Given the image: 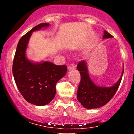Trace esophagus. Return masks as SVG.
I'll list each match as a JSON object with an SVG mask.
<instances>
[{
    "instance_id": "obj_1",
    "label": "esophagus",
    "mask_w": 134,
    "mask_h": 134,
    "mask_svg": "<svg viewBox=\"0 0 134 134\" xmlns=\"http://www.w3.org/2000/svg\"><path fill=\"white\" fill-rule=\"evenodd\" d=\"M75 68H76V66H75L74 64H70V65L68 66L69 70H72V69H74Z\"/></svg>"
}]
</instances>
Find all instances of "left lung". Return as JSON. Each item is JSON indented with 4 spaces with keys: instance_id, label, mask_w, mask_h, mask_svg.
I'll list each match as a JSON object with an SVG mask.
<instances>
[{
    "instance_id": "obj_1",
    "label": "left lung",
    "mask_w": 134,
    "mask_h": 134,
    "mask_svg": "<svg viewBox=\"0 0 134 134\" xmlns=\"http://www.w3.org/2000/svg\"><path fill=\"white\" fill-rule=\"evenodd\" d=\"M113 38V36L107 31H104L103 37ZM77 69L80 72L81 81L78 87L77 97L79 102L87 109L98 108L105 105L113 98L120 84L122 74L115 85L111 87L98 86L91 81L88 74V70L86 61L82 60L78 63Z\"/></svg>"
}]
</instances>
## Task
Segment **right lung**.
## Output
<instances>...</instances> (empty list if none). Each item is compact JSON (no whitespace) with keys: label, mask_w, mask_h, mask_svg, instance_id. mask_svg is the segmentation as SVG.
Returning <instances> with one entry per match:
<instances>
[{"label":"right lung","mask_w":134,"mask_h":134,"mask_svg":"<svg viewBox=\"0 0 134 134\" xmlns=\"http://www.w3.org/2000/svg\"><path fill=\"white\" fill-rule=\"evenodd\" d=\"M41 23L23 36L17 46L13 65V73L17 87L27 102L36 106L46 105L54 98L56 84L67 72V66L50 62L33 63L26 57L32 33L49 26Z\"/></svg>","instance_id":"obj_1"}]
</instances>
